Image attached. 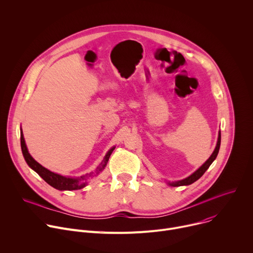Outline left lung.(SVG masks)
Returning a JSON list of instances; mask_svg holds the SVG:
<instances>
[{
	"instance_id": "obj_1",
	"label": "left lung",
	"mask_w": 253,
	"mask_h": 253,
	"mask_svg": "<svg viewBox=\"0 0 253 253\" xmlns=\"http://www.w3.org/2000/svg\"><path fill=\"white\" fill-rule=\"evenodd\" d=\"M220 142H221V134L219 131L218 134V139H217V144H216V147L213 151V153L211 154V156L205 161L204 164H202V166H200L194 173H192L190 176H188L185 179L179 180V181H174V182H168V185L173 186V187H177V186H183V185H190L192 183H194L196 180H198L204 173L205 171L209 168V166L212 164V162L215 160V158L217 157L219 148H220Z\"/></svg>"
}]
</instances>
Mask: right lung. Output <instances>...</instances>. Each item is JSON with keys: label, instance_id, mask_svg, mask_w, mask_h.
<instances>
[{"label": "right lung", "instance_id": "obj_1", "mask_svg": "<svg viewBox=\"0 0 253 253\" xmlns=\"http://www.w3.org/2000/svg\"><path fill=\"white\" fill-rule=\"evenodd\" d=\"M21 148H22V152H23V155H24V158H25L27 164L35 172H37L49 185H51L52 187H54L58 190H69L70 191V190L81 189L87 185L88 178L94 175L93 173H91L89 175H85V176H81V177H74V178L73 177H66V176H62L60 174L54 173V172L48 170L47 168L43 167L41 164H39L30 155V153L27 149V146H26L22 130H21ZM114 149H115V147H112L109 151L107 152L103 161L97 167V169L95 171L96 174H99L106 167L107 162H108V160H109V157L112 154Z\"/></svg>", "mask_w": 253, "mask_h": 253}]
</instances>
